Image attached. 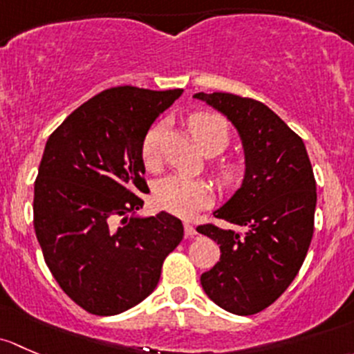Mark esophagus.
Here are the masks:
<instances>
[{
	"label": "esophagus",
	"mask_w": 354,
	"mask_h": 354,
	"mask_svg": "<svg viewBox=\"0 0 354 354\" xmlns=\"http://www.w3.org/2000/svg\"><path fill=\"white\" fill-rule=\"evenodd\" d=\"M184 232H185V236H189V239H192V236H194L196 233H198V232H196V228L192 227L191 223H187V221H185V223H184Z\"/></svg>",
	"instance_id": "esophagus-1"
}]
</instances>
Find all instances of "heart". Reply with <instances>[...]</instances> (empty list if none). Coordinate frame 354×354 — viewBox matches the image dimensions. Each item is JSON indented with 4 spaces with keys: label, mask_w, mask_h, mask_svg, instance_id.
Listing matches in <instances>:
<instances>
[{
    "label": "heart",
    "mask_w": 354,
    "mask_h": 354,
    "mask_svg": "<svg viewBox=\"0 0 354 354\" xmlns=\"http://www.w3.org/2000/svg\"><path fill=\"white\" fill-rule=\"evenodd\" d=\"M189 129L198 141L201 150L209 155L223 151L230 141V129L221 115L213 112H198L189 118ZM163 126L156 124L143 138L141 143V160L148 170H156L162 162L160 145H162ZM240 167L236 163L225 162L216 167V178L223 187H233L240 180ZM213 199L209 184L199 178L184 176H169L158 182L153 191V201L156 207L177 216L189 218L206 207Z\"/></svg>",
    "instance_id": "b5f03b06"
}]
</instances>
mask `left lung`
<instances>
[{"mask_svg":"<svg viewBox=\"0 0 354 354\" xmlns=\"http://www.w3.org/2000/svg\"><path fill=\"white\" fill-rule=\"evenodd\" d=\"M239 131L245 176L239 191L198 232L220 245V261L203 272L204 293L227 312L254 315L278 300L304 264L313 235L315 178L297 133L268 105L233 93H196Z\"/></svg>","mask_w":354,"mask_h":354,"instance_id":"8db88e82","label":"left lung"}]
</instances>
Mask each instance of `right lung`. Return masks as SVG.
Returning a JSON list of instances; mask_svg holds the SVG:
<instances>
[{"instance_id": "add662e5", "label": "right lung", "mask_w": 354, "mask_h": 354, "mask_svg": "<svg viewBox=\"0 0 354 354\" xmlns=\"http://www.w3.org/2000/svg\"><path fill=\"white\" fill-rule=\"evenodd\" d=\"M182 90L115 86L80 105L47 140L34 187V228L49 271L75 304L118 315L158 285L184 227L143 207L141 143Z\"/></svg>"}]
</instances>
